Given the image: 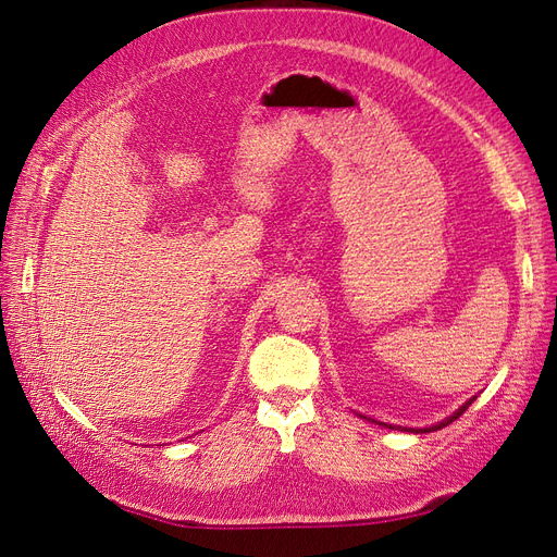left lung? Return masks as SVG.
Segmentation results:
<instances>
[{
  "mask_svg": "<svg viewBox=\"0 0 557 557\" xmlns=\"http://www.w3.org/2000/svg\"><path fill=\"white\" fill-rule=\"evenodd\" d=\"M471 405H473V399H469V403H466V405H463V407H461V409H459L455 416H450V418H446V420H443V422H438V425H434V428H425V430H422V432H434V430H441V428H448L450 422H453V420H457V418H459V416H461L466 409H469ZM386 428H391V425H386ZM409 432H420V430H409Z\"/></svg>",
  "mask_w": 557,
  "mask_h": 557,
  "instance_id": "8db88e82",
  "label": "left lung"
}]
</instances>
